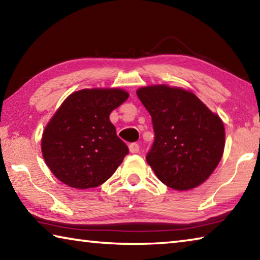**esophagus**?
<instances>
[{
	"instance_id": "1",
	"label": "esophagus",
	"mask_w": 260,
	"mask_h": 260,
	"mask_svg": "<svg viewBox=\"0 0 260 260\" xmlns=\"http://www.w3.org/2000/svg\"><path fill=\"white\" fill-rule=\"evenodd\" d=\"M128 148H129V151L132 153H138L140 150V146L138 143H131Z\"/></svg>"
}]
</instances>
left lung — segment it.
<instances>
[{"mask_svg":"<svg viewBox=\"0 0 260 260\" xmlns=\"http://www.w3.org/2000/svg\"><path fill=\"white\" fill-rule=\"evenodd\" d=\"M138 98L152 118L155 141L147 161L175 190L203 183L221 159L225 127L191 91L166 85L142 87Z\"/></svg>","mask_w":260,"mask_h":260,"instance_id":"left-lung-1","label":"left lung"}]
</instances>
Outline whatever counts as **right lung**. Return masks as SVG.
Here are the masks:
<instances>
[{"label": "right lung", "mask_w": 260, "mask_h": 260, "mask_svg": "<svg viewBox=\"0 0 260 260\" xmlns=\"http://www.w3.org/2000/svg\"><path fill=\"white\" fill-rule=\"evenodd\" d=\"M128 96L118 88H94L76 91L61 103L41 141L43 158L57 179L87 189L111 177L128 155V147L109 117Z\"/></svg>", "instance_id": "add662e5"}]
</instances>
